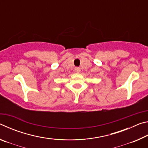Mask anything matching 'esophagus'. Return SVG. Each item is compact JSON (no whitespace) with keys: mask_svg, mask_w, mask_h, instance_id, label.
<instances>
[{"mask_svg":"<svg viewBox=\"0 0 148 148\" xmlns=\"http://www.w3.org/2000/svg\"><path fill=\"white\" fill-rule=\"evenodd\" d=\"M75 71H76V72H77V73H79V72H80V69L78 68V67H76V69H75Z\"/></svg>","mask_w":148,"mask_h":148,"instance_id":"34e87169","label":"esophagus"}]
</instances>
